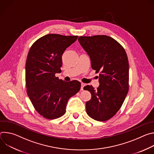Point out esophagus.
Listing matches in <instances>:
<instances>
[{"mask_svg": "<svg viewBox=\"0 0 154 154\" xmlns=\"http://www.w3.org/2000/svg\"><path fill=\"white\" fill-rule=\"evenodd\" d=\"M85 86V83H81V88H80V90H83V87Z\"/></svg>", "mask_w": 154, "mask_h": 154, "instance_id": "esophagus-1", "label": "esophagus"}]
</instances>
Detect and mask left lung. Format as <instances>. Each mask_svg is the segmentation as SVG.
Returning <instances> with one entry per match:
<instances>
[{
  "label": "left lung",
  "instance_id": "1",
  "mask_svg": "<svg viewBox=\"0 0 154 154\" xmlns=\"http://www.w3.org/2000/svg\"><path fill=\"white\" fill-rule=\"evenodd\" d=\"M79 42L89 55L91 68L100 72L96 90L86 85L91 98L86 102L87 114L91 118L105 121L120 109L128 91V61L123 47L106 35L79 36Z\"/></svg>",
  "mask_w": 154,
  "mask_h": 154
}]
</instances>
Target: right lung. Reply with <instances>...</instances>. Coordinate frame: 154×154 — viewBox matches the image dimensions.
Returning a JSON list of instances; mask_svg holds the SVG:
<instances>
[{"instance_id":"right-lung-1","label":"right lung","mask_w":154,"mask_h":154,"mask_svg":"<svg viewBox=\"0 0 154 154\" xmlns=\"http://www.w3.org/2000/svg\"><path fill=\"white\" fill-rule=\"evenodd\" d=\"M77 38L48 34L36 40L30 49L26 64L27 93L44 118L53 119L63 116L69 99L80 89L79 81L66 82L55 75L61 71L63 54Z\"/></svg>"}]
</instances>
